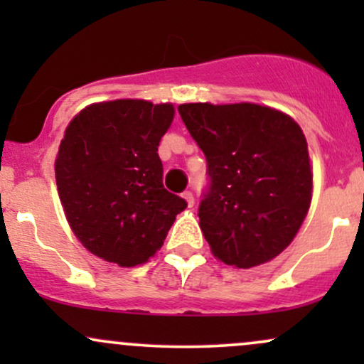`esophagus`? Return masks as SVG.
I'll return each instance as SVG.
<instances>
[{
    "instance_id": "obj_1",
    "label": "esophagus",
    "mask_w": 364,
    "mask_h": 364,
    "mask_svg": "<svg viewBox=\"0 0 364 364\" xmlns=\"http://www.w3.org/2000/svg\"><path fill=\"white\" fill-rule=\"evenodd\" d=\"M183 198H185L186 200V203H188V205H193V203H195V196H193V193H191V191L190 190H188V191H185V193H183Z\"/></svg>"
}]
</instances>
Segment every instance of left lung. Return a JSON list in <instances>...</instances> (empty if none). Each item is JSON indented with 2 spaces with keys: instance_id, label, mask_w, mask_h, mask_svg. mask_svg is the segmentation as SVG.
<instances>
[{
  "instance_id": "1",
  "label": "left lung",
  "mask_w": 364,
  "mask_h": 364,
  "mask_svg": "<svg viewBox=\"0 0 364 364\" xmlns=\"http://www.w3.org/2000/svg\"><path fill=\"white\" fill-rule=\"evenodd\" d=\"M178 111L207 159L198 217L214 257L237 269L272 260L311 202L301 128L281 111L250 102L181 104Z\"/></svg>"
}]
</instances>
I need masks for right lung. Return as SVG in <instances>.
Returning a JSON list of instances; mask_svg holds the SVG:
<instances>
[{"mask_svg": "<svg viewBox=\"0 0 364 364\" xmlns=\"http://www.w3.org/2000/svg\"><path fill=\"white\" fill-rule=\"evenodd\" d=\"M171 104L135 99L92 104L75 116L56 159V185L75 236L119 267L154 257L186 200L162 185L159 141Z\"/></svg>", "mask_w": 364, "mask_h": 364, "instance_id": "obj_1", "label": "right lung"}]
</instances>
